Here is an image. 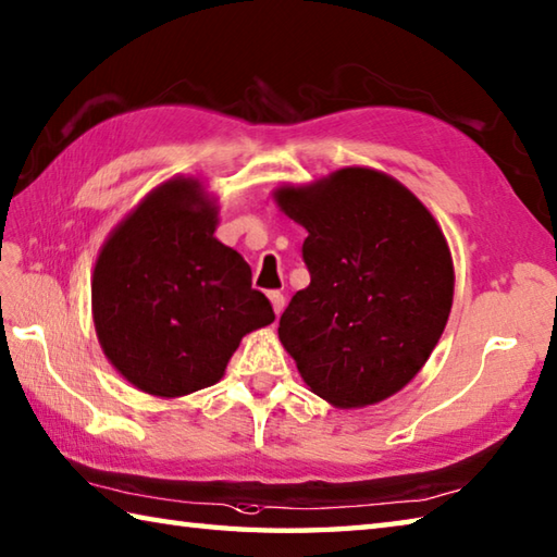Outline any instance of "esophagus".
Segmentation results:
<instances>
[{
    "instance_id": "esophagus-1",
    "label": "esophagus",
    "mask_w": 557,
    "mask_h": 557,
    "mask_svg": "<svg viewBox=\"0 0 557 557\" xmlns=\"http://www.w3.org/2000/svg\"><path fill=\"white\" fill-rule=\"evenodd\" d=\"M270 301H272V309H275V313L280 317L282 309H285V295L282 292H270Z\"/></svg>"
}]
</instances>
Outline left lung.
Listing matches in <instances>:
<instances>
[{
    "label": "left lung",
    "mask_w": 557,
    "mask_h": 557,
    "mask_svg": "<svg viewBox=\"0 0 557 557\" xmlns=\"http://www.w3.org/2000/svg\"><path fill=\"white\" fill-rule=\"evenodd\" d=\"M275 197L309 231L301 258L311 275L280 317L282 346L336 407L392 397L429 360L450 313L453 260L436 219L368 168Z\"/></svg>",
    "instance_id": "8db88e82"
}]
</instances>
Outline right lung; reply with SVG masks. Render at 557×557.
I'll return each instance as SVG.
<instances>
[{
	"instance_id": "right-lung-1",
	"label": "right lung",
	"mask_w": 557,
	"mask_h": 557,
	"mask_svg": "<svg viewBox=\"0 0 557 557\" xmlns=\"http://www.w3.org/2000/svg\"><path fill=\"white\" fill-rule=\"evenodd\" d=\"M216 207L197 180H170L109 236L92 277L99 343L156 397L211 387L246 333L275 321L248 262L214 238Z\"/></svg>"
}]
</instances>
